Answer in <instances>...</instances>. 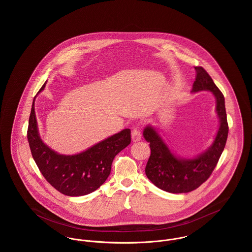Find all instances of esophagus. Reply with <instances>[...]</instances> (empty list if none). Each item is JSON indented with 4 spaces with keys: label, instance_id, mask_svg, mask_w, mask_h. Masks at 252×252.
Returning a JSON list of instances; mask_svg holds the SVG:
<instances>
[{
    "label": "esophagus",
    "instance_id": "1",
    "mask_svg": "<svg viewBox=\"0 0 252 252\" xmlns=\"http://www.w3.org/2000/svg\"><path fill=\"white\" fill-rule=\"evenodd\" d=\"M131 138L133 142H138L141 140L142 138V135H141V132L137 128V127H134L133 130L131 132Z\"/></svg>",
    "mask_w": 252,
    "mask_h": 252
}]
</instances>
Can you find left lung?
Wrapping results in <instances>:
<instances>
[{
  "label": "left lung",
  "instance_id": "1",
  "mask_svg": "<svg viewBox=\"0 0 252 252\" xmlns=\"http://www.w3.org/2000/svg\"><path fill=\"white\" fill-rule=\"evenodd\" d=\"M194 69L196 76L192 93L209 91L216 97L219 128L212 145L195 158H184L176 156L171 151L153 126H145L143 132L144 139L150 143L151 149L145 167L146 177L158 188L173 193L192 192L210 178L225 148L228 138V126L224 95L202 67H194Z\"/></svg>",
  "mask_w": 252,
  "mask_h": 252
}]
</instances>
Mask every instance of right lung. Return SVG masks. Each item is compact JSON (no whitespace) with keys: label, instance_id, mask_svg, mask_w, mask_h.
Wrapping results in <instances>:
<instances>
[{"label":"right lung","instance_id":"add662e5","mask_svg":"<svg viewBox=\"0 0 252 252\" xmlns=\"http://www.w3.org/2000/svg\"><path fill=\"white\" fill-rule=\"evenodd\" d=\"M46 82L38 93L44 90ZM27 139L35 162L45 180L59 192L80 196L97 190L108 179L113 158L131 142L126 128L75 155H61L44 144L38 134L35 98L31 108Z\"/></svg>","mask_w":252,"mask_h":252}]
</instances>
